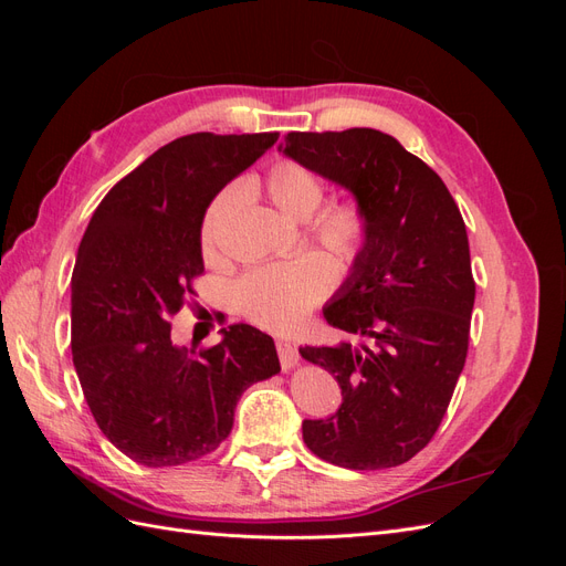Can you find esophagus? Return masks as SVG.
Instances as JSON below:
<instances>
[{"label": "esophagus", "instance_id": "34e87169", "mask_svg": "<svg viewBox=\"0 0 566 566\" xmlns=\"http://www.w3.org/2000/svg\"><path fill=\"white\" fill-rule=\"evenodd\" d=\"M276 347H279V358H281V368L283 370H293L300 364V352L293 345V342H287L283 337L276 339Z\"/></svg>", "mask_w": 566, "mask_h": 566}]
</instances>
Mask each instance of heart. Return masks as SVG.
<instances>
[{"instance_id":"heart-1","label":"heart","mask_w":566,"mask_h":566,"mask_svg":"<svg viewBox=\"0 0 566 566\" xmlns=\"http://www.w3.org/2000/svg\"><path fill=\"white\" fill-rule=\"evenodd\" d=\"M245 196H264L269 202L293 217L310 219V238L339 271H349L361 260L370 241V217L361 202H323L325 184L306 165L281 158L266 167L262 177L243 184ZM238 208L235 188H224L205 212L200 227V248L210 264L224 262V235ZM335 271L321 254H302L290 262L269 264L248 271L235 283L233 300L238 312L269 331H293L316 306L333 293Z\"/></svg>"}]
</instances>
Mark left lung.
<instances>
[{
    "label": "left lung",
    "mask_w": 566,
    "mask_h": 566,
    "mask_svg": "<svg viewBox=\"0 0 566 566\" xmlns=\"http://www.w3.org/2000/svg\"><path fill=\"white\" fill-rule=\"evenodd\" d=\"M285 156L347 186L370 241L323 316L361 347H302L339 382L328 420H304L312 453L349 470L397 468L432 441L465 366L474 279L465 221L447 184L368 127L290 132Z\"/></svg>",
    "instance_id": "obj_1"
}]
</instances>
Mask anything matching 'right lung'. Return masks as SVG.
Wrapping results in <instances>:
<instances>
[{
	"mask_svg": "<svg viewBox=\"0 0 566 566\" xmlns=\"http://www.w3.org/2000/svg\"><path fill=\"white\" fill-rule=\"evenodd\" d=\"M276 139L181 136L119 179L84 231L73 269V364L98 430L146 468L212 453L231 434L241 394L281 370L273 339L248 323L200 352L172 345V316L191 306L205 273V210Z\"/></svg>",
	"mask_w": 566,
	"mask_h": 566,
	"instance_id": "obj_1",
	"label": "right lung"
}]
</instances>
